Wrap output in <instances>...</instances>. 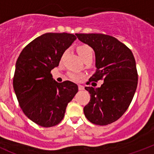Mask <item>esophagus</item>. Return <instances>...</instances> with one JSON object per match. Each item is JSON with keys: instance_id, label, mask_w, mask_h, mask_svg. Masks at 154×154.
<instances>
[{"instance_id": "1", "label": "esophagus", "mask_w": 154, "mask_h": 154, "mask_svg": "<svg viewBox=\"0 0 154 154\" xmlns=\"http://www.w3.org/2000/svg\"><path fill=\"white\" fill-rule=\"evenodd\" d=\"M79 91H83L84 90V86H82V85H79Z\"/></svg>"}]
</instances>
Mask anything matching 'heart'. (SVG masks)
<instances>
[{
    "mask_svg": "<svg viewBox=\"0 0 154 154\" xmlns=\"http://www.w3.org/2000/svg\"><path fill=\"white\" fill-rule=\"evenodd\" d=\"M78 53L80 57L84 60L87 57H93L94 51H93V49L91 46L87 45H82L78 48ZM68 77L73 81L78 82L82 78V75L78 73V72H71L68 73Z\"/></svg>",
    "mask_w": 154,
    "mask_h": 154,
    "instance_id": "obj_1",
    "label": "heart"
}]
</instances>
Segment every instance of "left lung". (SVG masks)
<instances>
[{"label":"left lung","instance_id":"left-lung-1","mask_svg":"<svg viewBox=\"0 0 154 154\" xmlns=\"http://www.w3.org/2000/svg\"><path fill=\"white\" fill-rule=\"evenodd\" d=\"M79 40L95 53L96 72L85 89L91 100L83 109L92 124L108 125L116 121L127 111L138 85V72L133 53L114 37L103 34H76ZM104 81L100 88L95 82Z\"/></svg>","mask_w":154,"mask_h":154}]
</instances>
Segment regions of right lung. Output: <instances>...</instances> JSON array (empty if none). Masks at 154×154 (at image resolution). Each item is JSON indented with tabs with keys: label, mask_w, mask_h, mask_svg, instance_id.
Returning <instances> with one entry per match:
<instances>
[{
	"label": "right lung",
	"mask_w": 154,
	"mask_h": 154,
	"mask_svg": "<svg viewBox=\"0 0 154 154\" xmlns=\"http://www.w3.org/2000/svg\"><path fill=\"white\" fill-rule=\"evenodd\" d=\"M76 39L68 33H46L30 42L16 63L13 88L23 113L38 125L50 128L63 120L78 86L53 80L51 71Z\"/></svg>",
	"instance_id": "1"
}]
</instances>
